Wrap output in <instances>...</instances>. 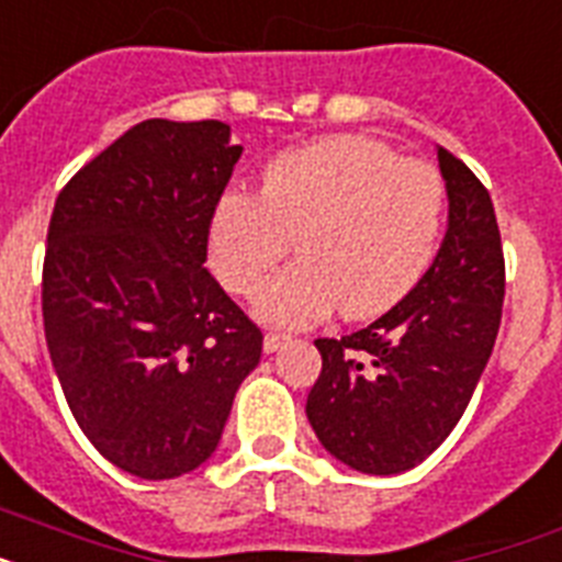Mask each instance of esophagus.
I'll return each mask as SVG.
<instances>
[{"instance_id":"obj_1","label":"esophagus","mask_w":562,"mask_h":562,"mask_svg":"<svg viewBox=\"0 0 562 562\" xmlns=\"http://www.w3.org/2000/svg\"><path fill=\"white\" fill-rule=\"evenodd\" d=\"M282 346H289V337L280 331H268L266 339H262V348H266V353H273L280 351Z\"/></svg>"}]
</instances>
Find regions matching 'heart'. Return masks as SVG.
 I'll return each instance as SVG.
<instances>
[{
    "label": "heart",
    "mask_w": 562,
    "mask_h": 562,
    "mask_svg": "<svg viewBox=\"0 0 562 562\" xmlns=\"http://www.w3.org/2000/svg\"><path fill=\"white\" fill-rule=\"evenodd\" d=\"M446 223V182L371 136L339 134L285 150L262 193L228 191L211 216V262L234 294L257 291L291 251L300 259L262 285L257 314L305 328L334 308L369 319L412 294Z\"/></svg>",
    "instance_id": "obj_1"
}]
</instances>
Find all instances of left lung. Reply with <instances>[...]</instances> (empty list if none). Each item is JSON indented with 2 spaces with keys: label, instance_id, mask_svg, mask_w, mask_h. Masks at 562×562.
Here are the masks:
<instances>
[{
  "label": "left lung",
  "instance_id": "left-lung-1",
  "mask_svg": "<svg viewBox=\"0 0 562 562\" xmlns=\"http://www.w3.org/2000/svg\"><path fill=\"white\" fill-rule=\"evenodd\" d=\"M449 228L426 277L369 328L314 339L323 371L305 414L339 463L400 474L460 423L492 357L506 262L492 196L471 168L437 148Z\"/></svg>",
  "mask_w": 562,
  "mask_h": 562
}]
</instances>
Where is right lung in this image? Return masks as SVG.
Masks as SVG:
<instances>
[{"label":"right lung","mask_w":562,"mask_h":562,"mask_svg":"<svg viewBox=\"0 0 562 562\" xmlns=\"http://www.w3.org/2000/svg\"><path fill=\"white\" fill-rule=\"evenodd\" d=\"M243 145L225 122L145 120L59 191L42 268L50 362L99 454L173 480L216 451L262 331L205 268Z\"/></svg>","instance_id":"1"}]
</instances>
